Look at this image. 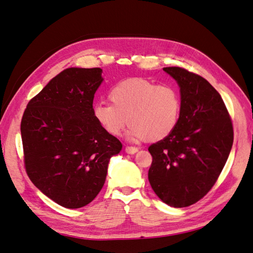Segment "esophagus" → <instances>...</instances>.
<instances>
[{"mask_svg":"<svg viewBox=\"0 0 253 253\" xmlns=\"http://www.w3.org/2000/svg\"><path fill=\"white\" fill-rule=\"evenodd\" d=\"M125 152L128 154H135L136 152H138V149L135 147H125Z\"/></svg>","mask_w":253,"mask_h":253,"instance_id":"obj_1","label":"esophagus"}]
</instances>
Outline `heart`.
<instances>
[{
  "instance_id": "1",
  "label": "heart",
  "mask_w": 253,
  "mask_h": 253,
  "mask_svg": "<svg viewBox=\"0 0 253 253\" xmlns=\"http://www.w3.org/2000/svg\"><path fill=\"white\" fill-rule=\"evenodd\" d=\"M109 98L112 104H95L93 116L111 136H120L128 123L129 140L157 142L169 136L178 123L180 98L170 85L128 79L115 84Z\"/></svg>"
}]
</instances>
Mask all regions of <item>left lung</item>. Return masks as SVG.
Listing matches in <instances>:
<instances>
[{
    "instance_id": "8db88e82",
    "label": "left lung",
    "mask_w": 253,
    "mask_h": 253,
    "mask_svg": "<svg viewBox=\"0 0 253 253\" xmlns=\"http://www.w3.org/2000/svg\"><path fill=\"white\" fill-rule=\"evenodd\" d=\"M180 88V112L169 136L149 147V181L174 208L198 202L215 184L234 141L233 124L222 96L208 80L180 67H164Z\"/></svg>"
}]
</instances>
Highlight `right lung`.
<instances>
[{"label":"right lung","mask_w":253,"mask_h":253,"mask_svg":"<svg viewBox=\"0 0 253 253\" xmlns=\"http://www.w3.org/2000/svg\"><path fill=\"white\" fill-rule=\"evenodd\" d=\"M101 68L64 69L27 104L20 124L27 175L67 209L87 206L103 187L121 141L93 116Z\"/></svg>","instance_id":"add662e5"}]
</instances>
